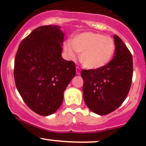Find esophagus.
<instances>
[{"mask_svg": "<svg viewBox=\"0 0 146 146\" xmlns=\"http://www.w3.org/2000/svg\"><path fill=\"white\" fill-rule=\"evenodd\" d=\"M76 74L80 75V68L79 67H76Z\"/></svg>", "mask_w": 146, "mask_h": 146, "instance_id": "esophagus-1", "label": "esophagus"}]
</instances>
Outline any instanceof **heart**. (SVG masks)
Wrapping results in <instances>:
<instances>
[{
    "label": "heart",
    "instance_id": "b5f03b06",
    "mask_svg": "<svg viewBox=\"0 0 146 146\" xmlns=\"http://www.w3.org/2000/svg\"><path fill=\"white\" fill-rule=\"evenodd\" d=\"M64 47L69 58L76 57L75 51L80 54L82 66L90 70L100 69L108 64L115 51V44L111 37L90 32L76 35L71 43L65 42Z\"/></svg>",
    "mask_w": 146,
    "mask_h": 146
}]
</instances>
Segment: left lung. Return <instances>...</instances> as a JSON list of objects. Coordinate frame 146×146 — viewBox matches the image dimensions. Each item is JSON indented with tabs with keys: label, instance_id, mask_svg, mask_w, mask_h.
Returning a JSON list of instances; mask_svg holds the SVG:
<instances>
[{
	"label": "left lung",
	"instance_id": "left-lung-1",
	"mask_svg": "<svg viewBox=\"0 0 146 146\" xmlns=\"http://www.w3.org/2000/svg\"><path fill=\"white\" fill-rule=\"evenodd\" d=\"M115 53L113 59L97 70H82V93L85 104L94 113L106 115L122 104L131 88L133 58L117 35H114Z\"/></svg>",
	"mask_w": 146,
	"mask_h": 146
}]
</instances>
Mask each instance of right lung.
<instances>
[{"label": "right lung", "instance_id": "add662e5", "mask_svg": "<svg viewBox=\"0 0 146 146\" xmlns=\"http://www.w3.org/2000/svg\"><path fill=\"white\" fill-rule=\"evenodd\" d=\"M64 38L59 26H41L22 41L16 54V88L29 108L39 115L57 111L76 76L74 62L61 56Z\"/></svg>", "mask_w": 146, "mask_h": 146}]
</instances>
